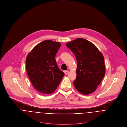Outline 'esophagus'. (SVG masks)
Instances as JSON below:
<instances>
[{"mask_svg": "<svg viewBox=\"0 0 127 127\" xmlns=\"http://www.w3.org/2000/svg\"><path fill=\"white\" fill-rule=\"evenodd\" d=\"M64 73H65V74H67L69 73V71H68L66 70V71H64Z\"/></svg>", "mask_w": 127, "mask_h": 127, "instance_id": "esophagus-1", "label": "esophagus"}]
</instances>
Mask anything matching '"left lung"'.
I'll list each match as a JSON object with an SVG mask.
<instances>
[{
	"label": "left lung",
	"mask_w": 127,
	"mask_h": 127,
	"mask_svg": "<svg viewBox=\"0 0 127 127\" xmlns=\"http://www.w3.org/2000/svg\"><path fill=\"white\" fill-rule=\"evenodd\" d=\"M77 60L76 89L88 95L95 91L105 75L104 58L96 46L90 41L78 38L66 44Z\"/></svg>",
	"instance_id": "obj_1"
}]
</instances>
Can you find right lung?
<instances>
[{"mask_svg": "<svg viewBox=\"0 0 127 127\" xmlns=\"http://www.w3.org/2000/svg\"><path fill=\"white\" fill-rule=\"evenodd\" d=\"M61 45L59 42L44 40L35 46L26 57L29 78L36 90L41 93L54 92L64 76L55 60Z\"/></svg>", "mask_w": 127, "mask_h": 127, "instance_id": "obj_1", "label": "right lung"}]
</instances>
